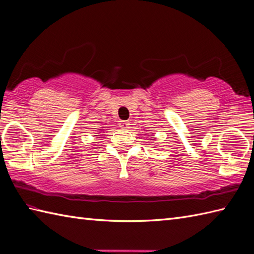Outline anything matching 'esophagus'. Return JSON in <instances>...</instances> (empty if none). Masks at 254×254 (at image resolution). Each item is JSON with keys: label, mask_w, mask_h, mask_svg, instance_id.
Here are the masks:
<instances>
[{"label": "esophagus", "mask_w": 254, "mask_h": 254, "mask_svg": "<svg viewBox=\"0 0 254 254\" xmlns=\"http://www.w3.org/2000/svg\"><path fill=\"white\" fill-rule=\"evenodd\" d=\"M119 127H120L121 128H128V127H130V122L119 121Z\"/></svg>", "instance_id": "esophagus-1"}]
</instances>
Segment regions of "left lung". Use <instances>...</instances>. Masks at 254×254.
Returning a JSON list of instances; mask_svg holds the SVG:
<instances>
[{
  "label": "left lung",
  "instance_id": "1",
  "mask_svg": "<svg viewBox=\"0 0 254 254\" xmlns=\"http://www.w3.org/2000/svg\"><path fill=\"white\" fill-rule=\"evenodd\" d=\"M152 138H155V137H152Z\"/></svg>",
  "mask_w": 254,
  "mask_h": 254
}]
</instances>
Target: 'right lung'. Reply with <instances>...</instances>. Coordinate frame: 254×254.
Listing matches in <instances>:
<instances>
[{
  "instance_id": "1",
  "label": "right lung",
  "mask_w": 254,
  "mask_h": 254,
  "mask_svg": "<svg viewBox=\"0 0 254 254\" xmlns=\"http://www.w3.org/2000/svg\"><path fill=\"white\" fill-rule=\"evenodd\" d=\"M99 130H100V128H99ZM100 131H102V130H100ZM100 133V132H99ZM96 136H98V135H96Z\"/></svg>"
}]
</instances>
